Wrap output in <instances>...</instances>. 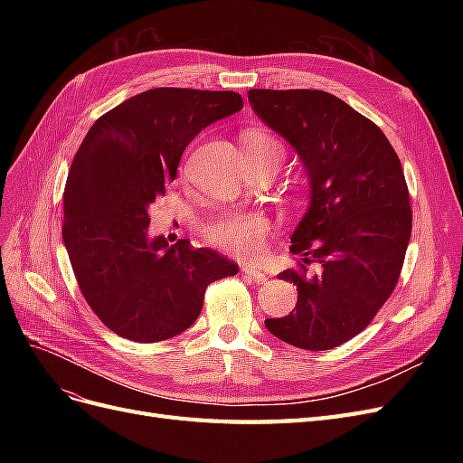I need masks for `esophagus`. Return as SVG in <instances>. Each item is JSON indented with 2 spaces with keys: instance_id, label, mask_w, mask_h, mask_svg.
Listing matches in <instances>:
<instances>
[{
  "instance_id": "1",
  "label": "esophagus",
  "mask_w": 463,
  "mask_h": 463,
  "mask_svg": "<svg viewBox=\"0 0 463 463\" xmlns=\"http://www.w3.org/2000/svg\"><path fill=\"white\" fill-rule=\"evenodd\" d=\"M243 274L249 278V279H253L255 284H264L266 279V274H264V270H260L259 266H253V264H245L243 266Z\"/></svg>"
}]
</instances>
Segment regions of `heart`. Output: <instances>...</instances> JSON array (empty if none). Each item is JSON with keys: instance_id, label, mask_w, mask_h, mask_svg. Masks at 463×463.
Masks as SVG:
<instances>
[{"instance_id": "heart-1", "label": "heart", "mask_w": 463, "mask_h": 463, "mask_svg": "<svg viewBox=\"0 0 463 463\" xmlns=\"http://www.w3.org/2000/svg\"><path fill=\"white\" fill-rule=\"evenodd\" d=\"M245 143L250 156H255V154L282 156V145L266 133H249ZM269 232L270 220L259 213H226L210 220L204 228L210 243L235 257H250L259 253Z\"/></svg>"}]
</instances>
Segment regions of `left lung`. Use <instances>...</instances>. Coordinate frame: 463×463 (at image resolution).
I'll list each match as a JSON object with an SVG mask.
<instances>
[{
	"mask_svg": "<svg viewBox=\"0 0 463 463\" xmlns=\"http://www.w3.org/2000/svg\"><path fill=\"white\" fill-rule=\"evenodd\" d=\"M255 114L296 148L311 206L291 235L298 286L288 317L264 325L311 352L338 347L369 326L394 291L411 235V204L396 150L371 119L325 90H249ZM319 264L311 275L306 266Z\"/></svg>",
	"mask_w": 463,
	"mask_h": 463,
	"instance_id": "1",
	"label": "left lung"
}]
</instances>
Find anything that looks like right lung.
Returning a JSON list of instances; mask_svg holds the SVG:
<instances>
[{
    "label": "right lung",
    "instance_id": "obj_1",
    "mask_svg": "<svg viewBox=\"0 0 463 463\" xmlns=\"http://www.w3.org/2000/svg\"><path fill=\"white\" fill-rule=\"evenodd\" d=\"M243 108L233 90L150 89L94 121L69 167L63 243L80 293L104 325L138 344L199 318L206 288L237 264L189 240L148 237V208L206 125Z\"/></svg>",
    "mask_w": 463,
    "mask_h": 463
}]
</instances>
